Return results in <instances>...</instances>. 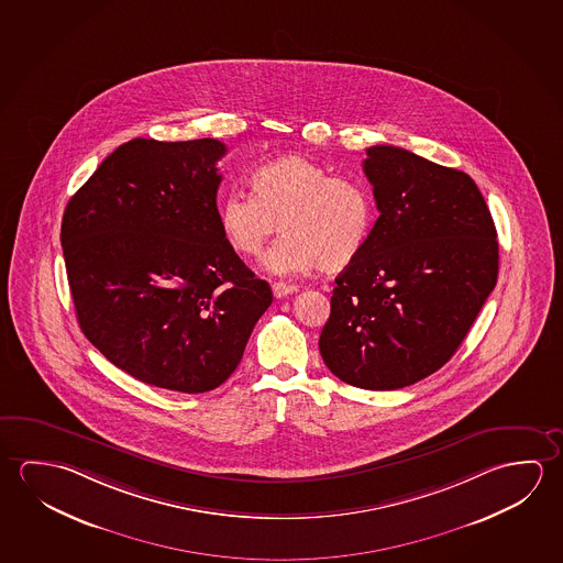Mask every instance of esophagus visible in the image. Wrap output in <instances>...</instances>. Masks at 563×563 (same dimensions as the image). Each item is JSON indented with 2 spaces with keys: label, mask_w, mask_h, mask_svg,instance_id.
Here are the masks:
<instances>
[{
  "label": "esophagus",
  "mask_w": 563,
  "mask_h": 563,
  "mask_svg": "<svg viewBox=\"0 0 563 563\" xmlns=\"http://www.w3.org/2000/svg\"><path fill=\"white\" fill-rule=\"evenodd\" d=\"M298 288L295 285H286V283H273V295L277 298H285V296L292 295Z\"/></svg>",
  "instance_id": "esophagus-1"
}]
</instances>
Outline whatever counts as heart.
Here are the masks:
<instances>
[{
	"label": "heart",
	"instance_id": "b5f03b06",
	"mask_svg": "<svg viewBox=\"0 0 563 563\" xmlns=\"http://www.w3.org/2000/svg\"><path fill=\"white\" fill-rule=\"evenodd\" d=\"M250 183L253 194L230 190L218 203L223 238L240 255H257L278 228L285 235L263 257L275 275L347 267L365 250L375 206L360 183L332 176L305 155L258 166Z\"/></svg>",
	"mask_w": 563,
	"mask_h": 563
}]
</instances>
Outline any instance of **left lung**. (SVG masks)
<instances>
[{
  "mask_svg": "<svg viewBox=\"0 0 563 563\" xmlns=\"http://www.w3.org/2000/svg\"><path fill=\"white\" fill-rule=\"evenodd\" d=\"M380 216L335 278L320 335L328 369L353 387L415 385L452 360L497 285L498 241L473 178L406 148H367Z\"/></svg>",
  "mask_w": 563,
  "mask_h": 563,
  "instance_id": "obj_1",
  "label": "left lung"
}]
</instances>
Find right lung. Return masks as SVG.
I'll return each mask as SVG.
<instances>
[{
    "mask_svg": "<svg viewBox=\"0 0 563 563\" xmlns=\"http://www.w3.org/2000/svg\"><path fill=\"white\" fill-rule=\"evenodd\" d=\"M218 139H131L70 198L60 241L84 335L153 387L208 393L238 369L273 292L218 222Z\"/></svg>",
    "mask_w": 563,
    "mask_h": 563,
    "instance_id": "right-lung-1",
    "label": "right lung"
}]
</instances>
